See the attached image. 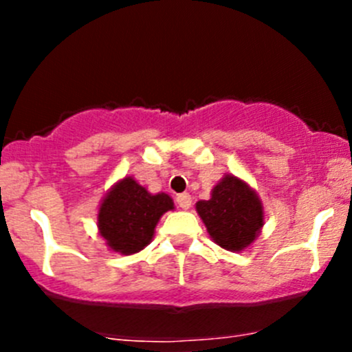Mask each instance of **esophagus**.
Instances as JSON below:
<instances>
[{"mask_svg": "<svg viewBox=\"0 0 352 352\" xmlns=\"http://www.w3.org/2000/svg\"><path fill=\"white\" fill-rule=\"evenodd\" d=\"M177 206H179L180 209H189L190 206H192V197H190L189 194H179V196H177Z\"/></svg>", "mask_w": 352, "mask_h": 352, "instance_id": "obj_1", "label": "esophagus"}]
</instances>
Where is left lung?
Instances as JSON below:
<instances>
[{"label":"left lung","instance_id":"left-lung-1","mask_svg":"<svg viewBox=\"0 0 352 352\" xmlns=\"http://www.w3.org/2000/svg\"><path fill=\"white\" fill-rule=\"evenodd\" d=\"M196 211L212 242L230 252L250 247L264 226V206L258 194L232 173L223 175L212 187L208 201L196 202Z\"/></svg>","mask_w":352,"mask_h":352}]
</instances>
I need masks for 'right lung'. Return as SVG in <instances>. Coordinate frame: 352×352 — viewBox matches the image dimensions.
Listing matches in <instances>:
<instances>
[{
    "label": "right lung",
    "instance_id": "right-lung-1",
    "mask_svg": "<svg viewBox=\"0 0 352 352\" xmlns=\"http://www.w3.org/2000/svg\"><path fill=\"white\" fill-rule=\"evenodd\" d=\"M172 209L168 194H151L133 177H124L110 187L98 206V233L112 252L138 254L150 245L160 218Z\"/></svg>",
    "mask_w": 352,
    "mask_h": 352
}]
</instances>
